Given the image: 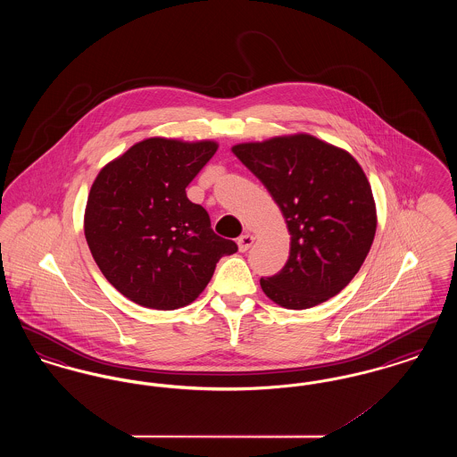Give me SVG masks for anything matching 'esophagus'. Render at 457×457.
Returning a JSON list of instances; mask_svg holds the SVG:
<instances>
[{"label": "esophagus", "instance_id": "34e87169", "mask_svg": "<svg viewBox=\"0 0 457 457\" xmlns=\"http://www.w3.org/2000/svg\"><path fill=\"white\" fill-rule=\"evenodd\" d=\"M253 237L250 233H245L238 238L239 252H246L253 245Z\"/></svg>", "mask_w": 457, "mask_h": 457}]
</instances>
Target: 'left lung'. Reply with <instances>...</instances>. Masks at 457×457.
I'll list each match as a JSON object with an SVG mask.
<instances>
[{
    "instance_id": "left-lung-1",
    "label": "left lung",
    "mask_w": 457,
    "mask_h": 457,
    "mask_svg": "<svg viewBox=\"0 0 457 457\" xmlns=\"http://www.w3.org/2000/svg\"><path fill=\"white\" fill-rule=\"evenodd\" d=\"M233 153L279 205L291 235L287 262L262 278L263 293L291 310L336 296L367 259L377 229L360 164L312 135L239 144Z\"/></svg>"
}]
</instances>
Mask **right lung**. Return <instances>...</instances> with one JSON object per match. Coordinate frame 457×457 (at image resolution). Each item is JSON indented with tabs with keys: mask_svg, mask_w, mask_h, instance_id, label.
Returning <instances> with one entry per match:
<instances>
[{
	"mask_svg": "<svg viewBox=\"0 0 457 457\" xmlns=\"http://www.w3.org/2000/svg\"><path fill=\"white\" fill-rule=\"evenodd\" d=\"M218 151L214 142L147 138L97 174L86 209V238L101 272L145 308L192 303L216 263L238 252L218 237L187 187Z\"/></svg>",
	"mask_w": 457,
	"mask_h": 457,
	"instance_id": "add662e5",
	"label": "right lung"
}]
</instances>
